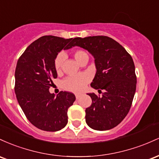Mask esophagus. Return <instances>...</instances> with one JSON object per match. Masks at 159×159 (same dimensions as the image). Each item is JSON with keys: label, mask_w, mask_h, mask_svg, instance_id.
Wrapping results in <instances>:
<instances>
[{"label": "esophagus", "mask_w": 159, "mask_h": 159, "mask_svg": "<svg viewBox=\"0 0 159 159\" xmlns=\"http://www.w3.org/2000/svg\"><path fill=\"white\" fill-rule=\"evenodd\" d=\"M75 96H76V99H79L80 98V96H81V94H75Z\"/></svg>", "instance_id": "obj_1"}]
</instances>
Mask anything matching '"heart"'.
Listing matches in <instances>:
<instances>
[{
    "instance_id": "b5f03b06",
    "label": "heart",
    "mask_w": 159,
    "mask_h": 159,
    "mask_svg": "<svg viewBox=\"0 0 159 159\" xmlns=\"http://www.w3.org/2000/svg\"><path fill=\"white\" fill-rule=\"evenodd\" d=\"M73 56L75 60L80 64L85 58H89L88 54L84 50L76 49L73 52ZM65 60V55L60 53L56 56L54 61V67L57 74H61L62 70V66ZM90 81V77L89 75L85 74H81L76 76H68L61 82L62 89L66 91L71 92H80L84 89L85 86Z\"/></svg>"
}]
</instances>
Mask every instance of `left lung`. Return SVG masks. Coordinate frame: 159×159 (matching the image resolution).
<instances>
[{"label":"left lung","instance_id":"1","mask_svg":"<svg viewBox=\"0 0 159 159\" xmlns=\"http://www.w3.org/2000/svg\"><path fill=\"white\" fill-rule=\"evenodd\" d=\"M75 46L94 56L97 71L91 86L102 93L88 94L92 103L85 110V122L98 131L113 128L127 116L136 91L132 58L122 45L107 36L75 37L71 46Z\"/></svg>","mask_w":159,"mask_h":159}]
</instances>
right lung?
Wrapping results in <instances>:
<instances>
[{
  "label": "right lung",
  "mask_w": 159,
  "mask_h": 159,
  "mask_svg": "<svg viewBox=\"0 0 159 159\" xmlns=\"http://www.w3.org/2000/svg\"><path fill=\"white\" fill-rule=\"evenodd\" d=\"M73 38L41 37L27 47L17 61L15 93L22 111L33 125L46 131H57L67 123V110L76 100L73 93L56 96L49 89L57 78L54 61L62 49L72 47Z\"/></svg>",
  "instance_id": "add662e5"
}]
</instances>
